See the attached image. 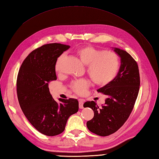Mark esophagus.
<instances>
[{"label":"esophagus","mask_w":159,"mask_h":159,"mask_svg":"<svg viewBox=\"0 0 159 159\" xmlns=\"http://www.w3.org/2000/svg\"><path fill=\"white\" fill-rule=\"evenodd\" d=\"M79 108L80 109H83V104H84V100L82 99H79Z\"/></svg>","instance_id":"1"}]
</instances>
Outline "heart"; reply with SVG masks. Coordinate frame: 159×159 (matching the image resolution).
<instances>
[{"label":"heart","mask_w":159,"mask_h":159,"mask_svg":"<svg viewBox=\"0 0 159 159\" xmlns=\"http://www.w3.org/2000/svg\"><path fill=\"white\" fill-rule=\"evenodd\" d=\"M78 58L87 66V72L92 81L98 85H104L110 83L116 77L119 68V60L115 53L111 51H100L91 46H84L76 50ZM63 55L57 60L55 70L59 72L60 63ZM74 92L82 94L88 88L89 82L79 80L72 83Z\"/></svg>","instance_id":"obj_1"}]
</instances>
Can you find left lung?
<instances>
[{"instance_id":"left-lung-1","label":"left lung","mask_w":159,"mask_h":159,"mask_svg":"<svg viewBox=\"0 0 159 159\" xmlns=\"http://www.w3.org/2000/svg\"><path fill=\"white\" fill-rule=\"evenodd\" d=\"M120 57V67L117 76L104 86L98 89L107 96L105 103L99 107L93 101L85 102L94 112L87 122L88 129L100 136L114 133L129 117L137 100L140 86V77L137 62L125 50L113 48ZM83 105V107H84Z\"/></svg>"}]
</instances>
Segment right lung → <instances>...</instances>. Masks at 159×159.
<instances>
[{"mask_svg":"<svg viewBox=\"0 0 159 159\" xmlns=\"http://www.w3.org/2000/svg\"><path fill=\"white\" fill-rule=\"evenodd\" d=\"M70 48L61 43H49L33 50L24 61L17 79V94L24 114L39 133L55 136L65 130L70 116L79 111V101L59 99L50 93L48 83L57 80L58 57Z\"/></svg>","mask_w":159,"mask_h":159,"instance_id":"1","label":"right lung"}]
</instances>
